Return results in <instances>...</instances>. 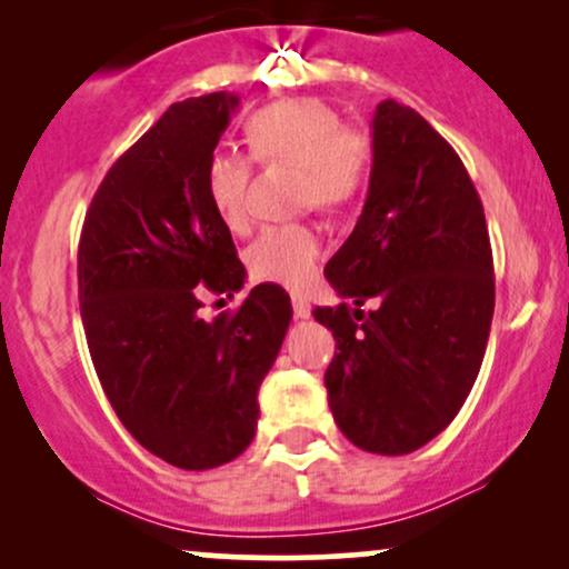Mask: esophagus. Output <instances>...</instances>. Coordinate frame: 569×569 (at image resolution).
I'll return each instance as SVG.
<instances>
[{
    "mask_svg": "<svg viewBox=\"0 0 569 569\" xmlns=\"http://www.w3.org/2000/svg\"><path fill=\"white\" fill-rule=\"evenodd\" d=\"M291 305H293V316H297V318H310V302H307L302 293H293Z\"/></svg>",
    "mask_w": 569,
    "mask_h": 569,
    "instance_id": "obj_1",
    "label": "esophagus"
}]
</instances>
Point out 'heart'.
I'll use <instances>...</instances> for the list:
<instances>
[{
	"instance_id": "obj_1",
	"label": "heart",
	"mask_w": 569,
	"mask_h": 569,
	"mask_svg": "<svg viewBox=\"0 0 569 569\" xmlns=\"http://www.w3.org/2000/svg\"><path fill=\"white\" fill-rule=\"evenodd\" d=\"M246 141L259 162L299 166V200L321 211H339L369 179L371 141L361 128L342 126V117L316 98H289L248 117ZM251 162L234 149H217L206 166V192L217 217L230 230L248 224ZM321 234L310 224H278L248 248V270L257 280L305 289L321 262Z\"/></svg>"
}]
</instances>
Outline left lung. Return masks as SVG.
Segmentation results:
<instances>
[{
    "instance_id": "1",
    "label": "left lung",
    "mask_w": 569,
    "mask_h": 569,
    "mask_svg": "<svg viewBox=\"0 0 569 569\" xmlns=\"http://www.w3.org/2000/svg\"><path fill=\"white\" fill-rule=\"evenodd\" d=\"M323 272L348 299L312 310L337 339L323 382L339 430L375 455L426 447L455 420L485 361L492 248L466 166L393 98L371 117L361 217Z\"/></svg>"
}]
</instances>
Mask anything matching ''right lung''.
I'll return each instance as SVG.
<instances>
[{
	"mask_svg": "<svg viewBox=\"0 0 569 569\" xmlns=\"http://www.w3.org/2000/svg\"><path fill=\"white\" fill-rule=\"evenodd\" d=\"M240 98L173 103L114 162L84 217L77 278L90 358L128 433L184 471L246 452L257 393L291 323L276 283L238 312L200 318V293L243 289L230 227L206 192V166Z\"/></svg>",
	"mask_w": 569,
	"mask_h": 569,
	"instance_id": "add662e5",
	"label": "right lung"
}]
</instances>
